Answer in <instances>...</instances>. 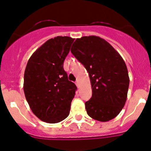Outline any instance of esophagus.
Listing matches in <instances>:
<instances>
[{
    "mask_svg": "<svg viewBox=\"0 0 151 151\" xmlns=\"http://www.w3.org/2000/svg\"><path fill=\"white\" fill-rule=\"evenodd\" d=\"M75 84H76V85H77V88H79V86H80V85H79V82H78V81H76Z\"/></svg>",
    "mask_w": 151,
    "mask_h": 151,
    "instance_id": "esophagus-1",
    "label": "esophagus"
}]
</instances>
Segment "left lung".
Wrapping results in <instances>:
<instances>
[{
	"label": "left lung",
	"instance_id": "8db88e82",
	"mask_svg": "<svg viewBox=\"0 0 151 151\" xmlns=\"http://www.w3.org/2000/svg\"><path fill=\"white\" fill-rule=\"evenodd\" d=\"M71 52L88 71L91 98L85 103L93 119L108 122L115 118L126 103L129 78L126 63L107 41L97 36L76 39Z\"/></svg>",
	"mask_w": 151,
	"mask_h": 151
}]
</instances>
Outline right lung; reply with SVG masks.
Segmentation results:
<instances>
[{
  "instance_id": "1",
  "label": "right lung",
  "mask_w": 151,
  "mask_h": 151,
  "mask_svg": "<svg viewBox=\"0 0 151 151\" xmlns=\"http://www.w3.org/2000/svg\"><path fill=\"white\" fill-rule=\"evenodd\" d=\"M74 39L51 38L31 55L24 76L25 98L33 114L47 123L63 121L69 116L77 86L68 80L63 61Z\"/></svg>"
}]
</instances>
